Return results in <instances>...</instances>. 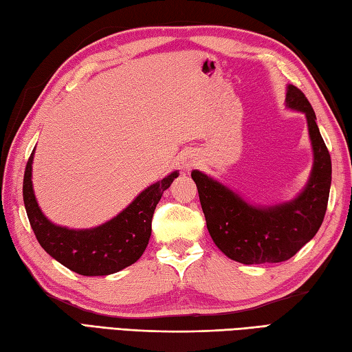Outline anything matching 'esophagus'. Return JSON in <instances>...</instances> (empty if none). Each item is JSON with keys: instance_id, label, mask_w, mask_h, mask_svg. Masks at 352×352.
Here are the masks:
<instances>
[{"instance_id": "34e87169", "label": "esophagus", "mask_w": 352, "mask_h": 352, "mask_svg": "<svg viewBox=\"0 0 352 352\" xmlns=\"http://www.w3.org/2000/svg\"><path fill=\"white\" fill-rule=\"evenodd\" d=\"M197 164H198L197 157H192V155L184 157V159L182 160V168H183L184 170H190L192 168H195Z\"/></svg>"}]
</instances>
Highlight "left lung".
<instances>
[{"label": "left lung", "mask_w": 352, "mask_h": 352, "mask_svg": "<svg viewBox=\"0 0 352 352\" xmlns=\"http://www.w3.org/2000/svg\"><path fill=\"white\" fill-rule=\"evenodd\" d=\"M286 107L307 118L313 168L304 190L287 203L252 206L227 186L192 170L207 230L216 246L243 265L280 263L310 242L322 226L331 186V157L320 136L316 115L300 89L289 85Z\"/></svg>", "instance_id": "obj_1"}]
</instances>
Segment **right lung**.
<instances>
[{
	"instance_id": "right-lung-1",
	"label": "right lung",
	"mask_w": 352,
	"mask_h": 352,
	"mask_svg": "<svg viewBox=\"0 0 352 352\" xmlns=\"http://www.w3.org/2000/svg\"><path fill=\"white\" fill-rule=\"evenodd\" d=\"M33 155L34 149L25 166L22 195L30 226L42 248L58 263L86 276L110 275L136 263L149 242L155 206L178 170L140 192L129 207L102 226L72 230L52 223L37 204L32 182Z\"/></svg>"
}]
</instances>
